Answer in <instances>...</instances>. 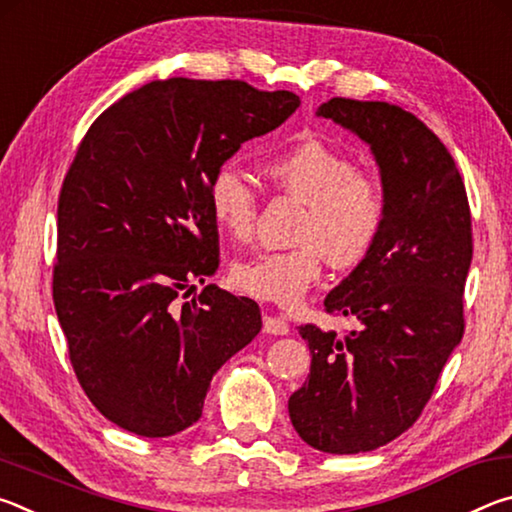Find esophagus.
Wrapping results in <instances>:
<instances>
[{
	"label": "esophagus",
	"mask_w": 512,
	"mask_h": 512,
	"mask_svg": "<svg viewBox=\"0 0 512 512\" xmlns=\"http://www.w3.org/2000/svg\"><path fill=\"white\" fill-rule=\"evenodd\" d=\"M264 332L273 334V336H284V334H289V325H287V320L280 316L266 314L264 316Z\"/></svg>",
	"instance_id": "34e87169"
}]
</instances>
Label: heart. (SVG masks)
Returning <instances> with one entry per match:
<instances>
[{"label":"heart","mask_w":512,"mask_h":512,"mask_svg":"<svg viewBox=\"0 0 512 512\" xmlns=\"http://www.w3.org/2000/svg\"><path fill=\"white\" fill-rule=\"evenodd\" d=\"M266 176L277 189L305 203L291 250L241 259L230 282L246 296L291 309L302 302L323 273V257L336 271L368 259L386 223V192L377 178L359 171L343 151L309 137L271 155ZM214 223L225 235L246 241L255 230L257 192L232 164L214 171L207 185Z\"/></svg>","instance_id":"1"}]
</instances>
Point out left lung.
<instances>
[{
  "instance_id": "8db88e82",
  "label": "left lung",
  "mask_w": 512,
  "mask_h": 512,
  "mask_svg": "<svg viewBox=\"0 0 512 512\" xmlns=\"http://www.w3.org/2000/svg\"><path fill=\"white\" fill-rule=\"evenodd\" d=\"M318 117L370 144L388 212L366 262L325 298L327 314L359 327L341 339L300 325L311 372L289 397V415L314 449L361 454L413 427L463 339L472 214L452 153L411 112L334 97Z\"/></svg>"
}]
</instances>
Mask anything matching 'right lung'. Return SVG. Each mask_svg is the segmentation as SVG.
<instances>
[{
  "instance_id": "add662e5",
  "label": "right lung",
  "mask_w": 512,
  "mask_h": 512,
  "mask_svg": "<svg viewBox=\"0 0 512 512\" xmlns=\"http://www.w3.org/2000/svg\"><path fill=\"white\" fill-rule=\"evenodd\" d=\"M298 106L287 90L178 76L128 92L85 133L58 196L51 287L76 379L117 427H192L214 372L262 329L250 298L214 284L178 296L219 268L214 171Z\"/></svg>"
}]
</instances>
